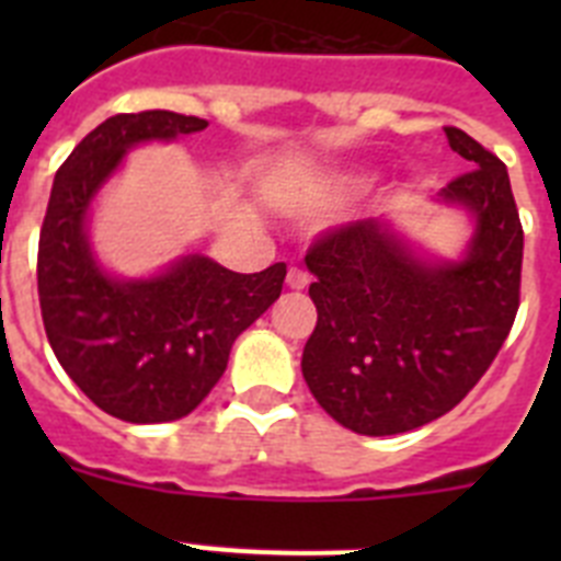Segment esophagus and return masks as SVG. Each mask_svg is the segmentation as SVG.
Instances as JSON below:
<instances>
[{"label":"esophagus","instance_id":"obj_1","mask_svg":"<svg viewBox=\"0 0 561 561\" xmlns=\"http://www.w3.org/2000/svg\"><path fill=\"white\" fill-rule=\"evenodd\" d=\"M286 286H289V289H306V286H309V272L300 270V266H291V270L286 272Z\"/></svg>","mask_w":561,"mask_h":561}]
</instances>
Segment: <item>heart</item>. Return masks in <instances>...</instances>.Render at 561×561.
Masks as SVG:
<instances>
[{"instance_id":"heart-1","label":"heart","mask_w":561,"mask_h":561,"mask_svg":"<svg viewBox=\"0 0 561 561\" xmlns=\"http://www.w3.org/2000/svg\"><path fill=\"white\" fill-rule=\"evenodd\" d=\"M359 185H362V180H342L340 185H336V196H345V193L356 191Z\"/></svg>"}]
</instances>
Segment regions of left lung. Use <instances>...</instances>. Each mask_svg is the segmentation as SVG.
<instances>
[{
	"label": "left lung",
	"instance_id": "left-lung-1",
	"mask_svg": "<svg viewBox=\"0 0 561 561\" xmlns=\"http://www.w3.org/2000/svg\"><path fill=\"white\" fill-rule=\"evenodd\" d=\"M444 131L472 165L440 191L478 221L463 261L427 264L376 219L320 232L306 252L317 325L300 368L320 408L359 435H399L449 413L519 309L523 225L508 171L466 131Z\"/></svg>",
	"mask_w": 561,
	"mask_h": 561
}]
</instances>
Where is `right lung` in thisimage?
<instances>
[{"label":"right lung","instance_id":"obj_1","mask_svg":"<svg viewBox=\"0 0 561 561\" xmlns=\"http://www.w3.org/2000/svg\"><path fill=\"white\" fill-rule=\"evenodd\" d=\"M205 126L165 108L108 117L58 168L38 236V304L56 359L103 413L131 424L176 421L199 408L236 336L284 289L286 264L238 275L187 255L157 277L117 280L92 257L89 205L123 153Z\"/></svg>","mask_w":561,"mask_h":561}]
</instances>
